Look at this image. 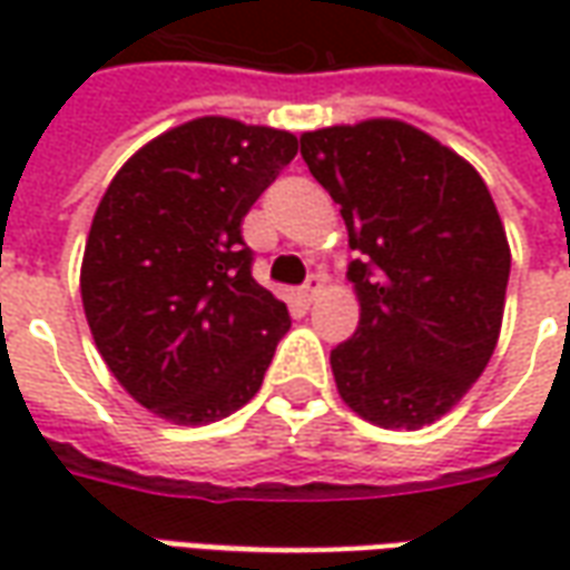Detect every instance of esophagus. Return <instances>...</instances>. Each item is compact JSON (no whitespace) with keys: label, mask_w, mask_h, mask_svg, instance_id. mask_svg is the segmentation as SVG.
Here are the masks:
<instances>
[{"label":"esophagus","mask_w":570,"mask_h":570,"mask_svg":"<svg viewBox=\"0 0 570 570\" xmlns=\"http://www.w3.org/2000/svg\"><path fill=\"white\" fill-rule=\"evenodd\" d=\"M321 293H323V277L321 274H311L308 284L302 286V298H305V302H314Z\"/></svg>","instance_id":"obj_1"}]
</instances>
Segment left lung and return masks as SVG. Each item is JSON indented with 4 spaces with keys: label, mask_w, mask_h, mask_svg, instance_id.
<instances>
[{
    "label": "left lung",
    "mask_w": 570,
    "mask_h": 570,
    "mask_svg": "<svg viewBox=\"0 0 570 570\" xmlns=\"http://www.w3.org/2000/svg\"><path fill=\"white\" fill-rule=\"evenodd\" d=\"M302 158L342 207L360 323L330 354L360 419L419 430L489 366L510 244L476 167L396 118L302 134Z\"/></svg>",
    "instance_id": "obj_1"
}]
</instances>
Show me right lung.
Instances as JSON below:
<instances>
[{"mask_svg": "<svg viewBox=\"0 0 570 570\" xmlns=\"http://www.w3.org/2000/svg\"><path fill=\"white\" fill-rule=\"evenodd\" d=\"M296 134L225 116L164 130L94 213L81 305L109 372L158 419H228L262 387L289 314L249 274L240 223L296 158Z\"/></svg>", "mask_w": 570, "mask_h": 570, "instance_id": "1", "label": "right lung"}]
</instances>
